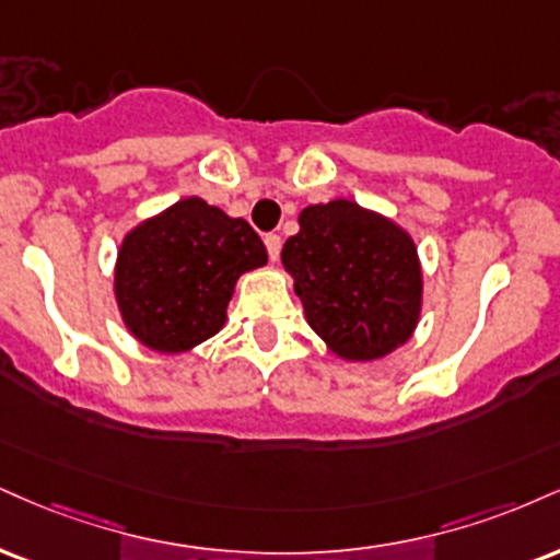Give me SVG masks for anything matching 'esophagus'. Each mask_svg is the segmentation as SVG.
<instances>
[{
	"label": "esophagus",
	"mask_w": 560,
	"mask_h": 560,
	"mask_svg": "<svg viewBox=\"0 0 560 560\" xmlns=\"http://www.w3.org/2000/svg\"><path fill=\"white\" fill-rule=\"evenodd\" d=\"M262 242H266L268 258L279 260V253H281V237H279V234H266V237H262Z\"/></svg>",
	"instance_id": "obj_1"
}]
</instances>
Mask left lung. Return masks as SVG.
<instances>
[{
	"instance_id": "8db88e82",
	"label": "left lung",
	"mask_w": 560,
	"mask_h": 560,
	"mask_svg": "<svg viewBox=\"0 0 560 560\" xmlns=\"http://www.w3.org/2000/svg\"><path fill=\"white\" fill-rule=\"evenodd\" d=\"M281 260L313 331L345 360H378L412 336L422 273L394 221L352 200L310 206Z\"/></svg>"
}]
</instances>
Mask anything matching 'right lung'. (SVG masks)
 Returning a JSON list of instances; mask_svg holds the SVG:
<instances>
[{
    "label": "right lung",
    "instance_id": "right-lung-1",
    "mask_svg": "<svg viewBox=\"0 0 560 560\" xmlns=\"http://www.w3.org/2000/svg\"><path fill=\"white\" fill-rule=\"evenodd\" d=\"M268 255L245 219L185 198L122 242L114 292L125 326L156 352H187L224 326L240 273Z\"/></svg>",
    "mask_w": 560,
    "mask_h": 560
}]
</instances>
